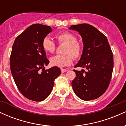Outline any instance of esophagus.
I'll return each mask as SVG.
<instances>
[{
    "label": "esophagus",
    "instance_id": "esophagus-1",
    "mask_svg": "<svg viewBox=\"0 0 126 126\" xmlns=\"http://www.w3.org/2000/svg\"><path fill=\"white\" fill-rule=\"evenodd\" d=\"M67 69H61V72L62 73H64V72H66L67 71Z\"/></svg>",
    "mask_w": 126,
    "mask_h": 126
}]
</instances>
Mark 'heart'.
<instances>
[{"label":"heart","mask_w":126,"mask_h":126,"mask_svg":"<svg viewBox=\"0 0 126 126\" xmlns=\"http://www.w3.org/2000/svg\"><path fill=\"white\" fill-rule=\"evenodd\" d=\"M56 40L60 44H64L63 53L64 54L56 55L50 59V63L54 66L63 67L72 63L73 57L78 59L81 57L82 48L78 43L76 37L69 32L60 33L56 36ZM42 47L47 53H54L56 48L54 41L49 37H46L42 41Z\"/></svg>","instance_id":"obj_1"}]
</instances>
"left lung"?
<instances>
[{"mask_svg": "<svg viewBox=\"0 0 126 126\" xmlns=\"http://www.w3.org/2000/svg\"><path fill=\"white\" fill-rule=\"evenodd\" d=\"M69 30L78 31L83 43L81 57L75 67L87 69L86 72L73 70L76 73L72 82L73 91L82 100L96 99L110 83L114 66L112 50L107 37L92 25H72Z\"/></svg>", "mask_w": 126, "mask_h": 126, "instance_id": "1", "label": "left lung"}]
</instances>
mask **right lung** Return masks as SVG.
<instances>
[{
	"label": "right lung",
	"mask_w": 126,
	"mask_h": 126,
	"mask_svg": "<svg viewBox=\"0 0 126 126\" xmlns=\"http://www.w3.org/2000/svg\"><path fill=\"white\" fill-rule=\"evenodd\" d=\"M52 31L50 27L33 24L15 39L10 57L13 78L21 93L30 100L42 101L48 96L60 68L45 70L49 60L42 47L43 39Z\"/></svg>",
	"instance_id": "1"
}]
</instances>
